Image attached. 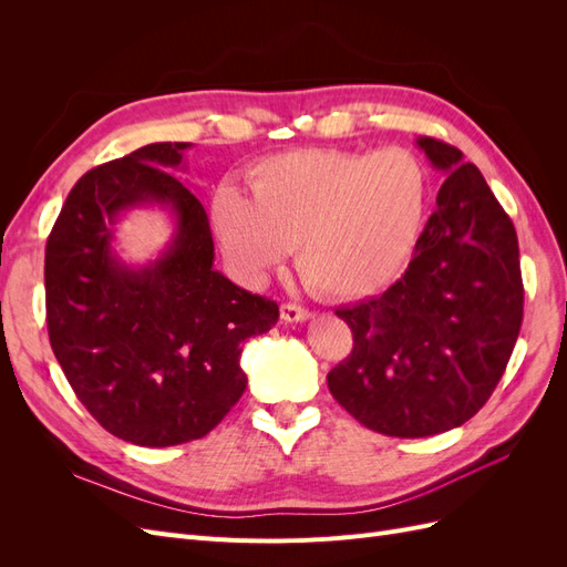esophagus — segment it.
Masks as SVG:
<instances>
[{
	"label": "esophagus",
	"mask_w": 567,
	"mask_h": 567,
	"mask_svg": "<svg viewBox=\"0 0 567 567\" xmlns=\"http://www.w3.org/2000/svg\"><path fill=\"white\" fill-rule=\"evenodd\" d=\"M310 317H312L310 310H305V307H300V305H290V302L281 305V319L284 321L298 323V321H307Z\"/></svg>",
	"instance_id": "obj_1"
}]
</instances>
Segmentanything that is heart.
Instances as JSON below:
<instances>
[{"mask_svg": "<svg viewBox=\"0 0 567 567\" xmlns=\"http://www.w3.org/2000/svg\"><path fill=\"white\" fill-rule=\"evenodd\" d=\"M250 196L221 184L213 221L231 265L262 279L296 246L302 281L333 300L367 298L406 265L425 215L427 177L414 153L302 148L250 169Z\"/></svg>", "mask_w": 567, "mask_h": 567, "instance_id": "b5f03b06", "label": "heart"}]
</instances>
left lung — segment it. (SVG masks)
I'll use <instances>...</instances> for the list:
<instances>
[{"mask_svg": "<svg viewBox=\"0 0 567 567\" xmlns=\"http://www.w3.org/2000/svg\"><path fill=\"white\" fill-rule=\"evenodd\" d=\"M440 173L437 208L404 277L342 307L352 354L326 375L340 406L390 437L466 423L504 375L523 323L518 236L485 177L450 144L419 136Z\"/></svg>", "mask_w": 567, "mask_h": 567, "instance_id": "8db88e82", "label": "left lung"}]
</instances>
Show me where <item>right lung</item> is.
<instances>
[{"instance_id":"1","label":"right lung","mask_w":567,"mask_h":567,"mask_svg":"<svg viewBox=\"0 0 567 567\" xmlns=\"http://www.w3.org/2000/svg\"><path fill=\"white\" fill-rule=\"evenodd\" d=\"M186 142H158L82 175L44 255L49 342L84 409L115 437L173 447L208 435L246 390L244 342L279 321V305L215 269L210 221L169 173ZM136 207L174 217L153 261L116 255L114 225Z\"/></svg>"}]
</instances>
